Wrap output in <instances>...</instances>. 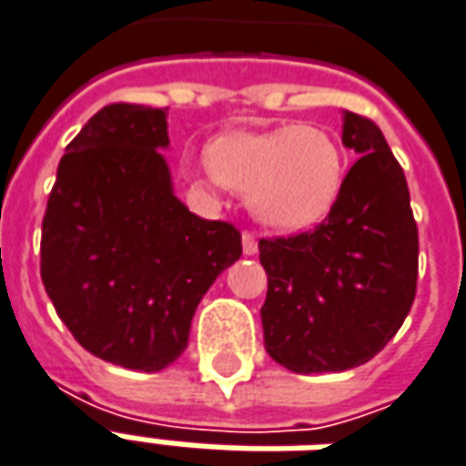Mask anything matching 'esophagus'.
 <instances>
[{
	"label": "esophagus",
	"instance_id": "esophagus-1",
	"mask_svg": "<svg viewBox=\"0 0 466 466\" xmlns=\"http://www.w3.org/2000/svg\"><path fill=\"white\" fill-rule=\"evenodd\" d=\"M242 249L247 257H252V254H257V249H259V244H257V237H254L252 232H244L242 234Z\"/></svg>",
	"mask_w": 466,
	"mask_h": 466
}]
</instances>
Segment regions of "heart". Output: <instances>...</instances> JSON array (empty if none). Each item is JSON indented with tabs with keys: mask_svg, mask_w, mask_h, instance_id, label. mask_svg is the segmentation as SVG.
<instances>
[{
	"mask_svg": "<svg viewBox=\"0 0 466 466\" xmlns=\"http://www.w3.org/2000/svg\"><path fill=\"white\" fill-rule=\"evenodd\" d=\"M204 184L222 182L247 197L252 214L279 232H304L337 204L344 157L329 132L289 124L267 132L224 134L209 144Z\"/></svg>",
	"mask_w": 466,
	"mask_h": 466,
	"instance_id": "heart-1",
	"label": "heart"
}]
</instances>
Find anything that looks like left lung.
Segmentation results:
<instances>
[{"label": "left lung", "mask_w": 466, "mask_h": 466, "mask_svg": "<svg viewBox=\"0 0 466 466\" xmlns=\"http://www.w3.org/2000/svg\"><path fill=\"white\" fill-rule=\"evenodd\" d=\"M354 162L312 232L262 239L264 347L297 374L344 371L384 350L417 292L420 239L410 189L374 122L342 112Z\"/></svg>", "instance_id": "obj_1"}]
</instances>
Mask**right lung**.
Wrapping results in <instances>:
<instances>
[{
  "mask_svg": "<svg viewBox=\"0 0 466 466\" xmlns=\"http://www.w3.org/2000/svg\"><path fill=\"white\" fill-rule=\"evenodd\" d=\"M167 147L164 109H99L66 147L42 222V282L59 319L124 370L169 367L197 304L242 254L234 224L177 199Z\"/></svg>",
  "mask_w": 466,
  "mask_h": 466,
  "instance_id": "add662e5",
  "label": "right lung"
}]
</instances>
